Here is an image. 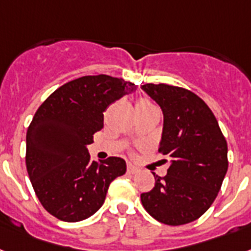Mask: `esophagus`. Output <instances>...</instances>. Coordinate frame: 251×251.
Wrapping results in <instances>:
<instances>
[{
    "instance_id": "1",
    "label": "esophagus",
    "mask_w": 251,
    "mask_h": 251,
    "mask_svg": "<svg viewBox=\"0 0 251 251\" xmlns=\"http://www.w3.org/2000/svg\"><path fill=\"white\" fill-rule=\"evenodd\" d=\"M138 171H140V169H138L137 167H134V165H132V164L127 165V173H128V175H136Z\"/></svg>"
}]
</instances>
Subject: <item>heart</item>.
<instances>
[{"label":"heart","instance_id":"b5f03b06","mask_svg":"<svg viewBox=\"0 0 251 251\" xmlns=\"http://www.w3.org/2000/svg\"><path fill=\"white\" fill-rule=\"evenodd\" d=\"M137 105H142V106H150V105H152V103H151L150 101L145 100V99H141V100L137 102Z\"/></svg>","mask_w":251,"mask_h":251}]
</instances>
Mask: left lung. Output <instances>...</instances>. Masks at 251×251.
Wrapping results in <instances>:
<instances>
[{
    "label": "left lung",
    "instance_id": "left-lung-1",
    "mask_svg": "<svg viewBox=\"0 0 251 251\" xmlns=\"http://www.w3.org/2000/svg\"><path fill=\"white\" fill-rule=\"evenodd\" d=\"M141 88L163 110L159 152L171 159L167 176L154 173V188L141 194V202L164 225L194 222L221 190L228 169L227 141L213 111L194 92L164 83Z\"/></svg>",
    "mask_w": 251,
    "mask_h": 251
}]
</instances>
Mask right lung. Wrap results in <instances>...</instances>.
Here are the masks:
<instances>
[{"instance_id":"obj_1","label":"right lung","mask_w":251,"mask_h":251,"mask_svg":"<svg viewBox=\"0 0 251 251\" xmlns=\"http://www.w3.org/2000/svg\"><path fill=\"white\" fill-rule=\"evenodd\" d=\"M136 86L110 75H86L59 87L38 107L26 132L25 164L37 198L64 222L90 218L111 182L126 173L122 158L93 161L87 145L103 127V111Z\"/></svg>"}]
</instances>
